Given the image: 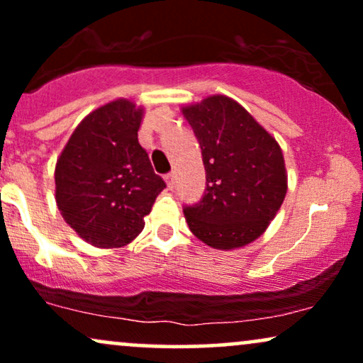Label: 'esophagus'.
I'll list each match as a JSON object with an SVG mask.
<instances>
[{"label":"esophagus","instance_id":"obj_1","mask_svg":"<svg viewBox=\"0 0 363 363\" xmlns=\"http://www.w3.org/2000/svg\"><path fill=\"white\" fill-rule=\"evenodd\" d=\"M165 181H167L169 189H174V184H176V174H174V172L167 174V176H165Z\"/></svg>","mask_w":363,"mask_h":363}]
</instances>
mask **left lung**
<instances>
[{
  "label": "left lung",
  "instance_id": "obj_1",
  "mask_svg": "<svg viewBox=\"0 0 363 363\" xmlns=\"http://www.w3.org/2000/svg\"><path fill=\"white\" fill-rule=\"evenodd\" d=\"M182 112L206 170L201 199L182 206L189 230L211 247H242L266 230L285 199L280 145L240 104L223 95Z\"/></svg>",
  "mask_w": 363,
  "mask_h": 363
}]
</instances>
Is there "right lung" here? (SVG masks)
Masks as SVG:
<instances>
[{
  "mask_svg": "<svg viewBox=\"0 0 363 363\" xmlns=\"http://www.w3.org/2000/svg\"><path fill=\"white\" fill-rule=\"evenodd\" d=\"M141 116L129 101L106 104L78 124L57 158V208L97 247L131 242L165 187L138 141Z\"/></svg>",
  "mask_w": 363,
  "mask_h": 363,
  "instance_id": "1",
  "label": "right lung"
}]
</instances>
